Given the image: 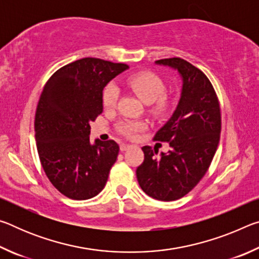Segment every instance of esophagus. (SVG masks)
Here are the masks:
<instances>
[{"instance_id":"esophagus-1","label":"esophagus","mask_w":259,"mask_h":259,"mask_svg":"<svg viewBox=\"0 0 259 259\" xmlns=\"http://www.w3.org/2000/svg\"><path fill=\"white\" fill-rule=\"evenodd\" d=\"M133 146L130 145V144H122V145L120 146V150H121V152H124V151H126V150H129V148H131Z\"/></svg>"}]
</instances>
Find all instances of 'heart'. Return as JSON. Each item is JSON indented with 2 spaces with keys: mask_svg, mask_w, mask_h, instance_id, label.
Masks as SVG:
<instances>
[{
  "mask_svg": "<svg viewBox=\"0 0 259 259\" xmlns=\"http://www.w3.org/2000/svg\"><path fill=\"white\" fill-rule=\"evenodd\" d=\"M126 83L130 89L143 100L144 103H153L152 112L155 115H162L168 108V99L163 94L165 87L163 81L156 75V74L143 71L135 73L126 78ZM120 96V89L115 83H108L105 85L103 90V104L105 107H114L117 103ZM146 128L145 122L135 121V120H124L117 124V130L121 135L128 138H134L136 135Z\"/></svg>",
  "mask_w": 259,
  "mask_h": 259,
  "instance_id": "obj_1",
  "label": "heart"
}]
</instances>
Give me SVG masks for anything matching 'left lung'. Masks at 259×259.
Returning <instances> with one entry per match:
<instances>
[{
    "mask_svg": "<svg viewBox=\"0 0 259 259\" xmlns=\"http://www.w3.org/2000/svg\"><path fill=\"white\" fill-rule=\"evenodd\" d=\"M155 64L177 69L183 80L181 99L169 121L154 140L166 142L164 154L144 146V162L136 175L148 196L175 201L191 192L208 171L221 137V107L214 89L199 68L182 58L156 60Z\"/></svg>",
    "mask_w": 259,
    "mask_h": 259,
    "instance_id": "8db88e82",
    "label": "left lung"
}]
</instances>
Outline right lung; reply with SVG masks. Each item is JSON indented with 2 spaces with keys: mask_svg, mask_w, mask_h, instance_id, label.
Masks as SVG:
<instances>
[{
  "mask_svg": "<svg viewBox=\"0 0 259 259\" xmlns=\"http://www.w3.org/2000/svg\"><path fill=\"white\" fill-rule=\"evenodd\" d=\"M129 66L82 58L59 68L46 83L35 113V139L43 170L61 194L88 200L103 191L120 147L90 143V122L103 112V90Z\"/></svg>",
  "mask_w": 259,
  "mask_h": 259,
  "instance_id": "1",
  "label": "right lung"
}]
</instances>
